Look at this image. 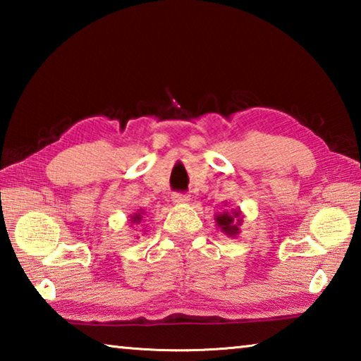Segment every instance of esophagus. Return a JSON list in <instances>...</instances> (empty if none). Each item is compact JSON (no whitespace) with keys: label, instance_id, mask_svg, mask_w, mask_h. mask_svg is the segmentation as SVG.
Returning a JSON list of instances; mask_svg holds the SVG:
<instances>
[{"label":"esophagus","instance_id":"1","mask_svg":"<svg viewBox=\"0 0 361 361\" xmlns=\"http://www.w3.org/2000/svg\"><path fill=\"white\" fill-rule=\"evenodd\" d=\"M172 200L175 204H186L189 200V195L185 194V192H175L172 195Z\"/></svg>","mask_w":361,"mask_h":361}]
</instances>
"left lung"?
<instances>
[{
	"mask_svg": "<svg viewBox=\"0 0 361 361\" xmlns=\"http://www.w3.org/2000/svg\"><path fill=\"white\" fill-rule=\"evenodd\" d=\"M216 224L218 228L221 229L226 235H231L234 237L240 232L239 226L242 224V216H240V212L239 210H234V212H223V213H218L216 215Z\"/></svg>",
	"mask_w": 361,
	"mask_h": 361,
	"instance_id": "left-lung-1",
	"label": "left lung"
}]
</instances>
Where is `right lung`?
Wrapping results in <instances>:
<instances>
[{"label": "right lung", "instance_id": "obj_1", "mask_svg": "<svg viewBox=\"0 0 361 361\" xmlns=\"http://www.w3.org/2000/svg\"><path fill=\"white\" fill-rule=\"evenodd\" d=\"M143 213L142 212H138V213H135V215H133L132 216V219H130V221L132 223H137V224H140V221H142V219H143Z\"/></svg>", "mask_w": 361, "mask_h": 361}]
</instances>
